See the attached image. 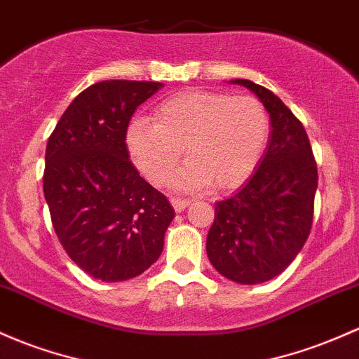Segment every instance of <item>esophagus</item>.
<instances>
[{
    "instance_id": "esophagus-1",
    "label": "esophagus",
    "mask_w": 359,
    "mask_h": 359,
    "mask_svg": "<svg viewBox=\"0 0 359 359\" xmlns=\"http://www.w3.org/2000/svg\"><path fill=\"white\" fill-rule=\"evenodd\" d=\"M173 210H175L177 212H182L186 208L189 206V201L187 199H179V198H172L170 199Z\"/></svg>"
}]
</instances>
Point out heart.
<instances>
[{
    "instance_id": "heart-1",
    "label": "heart",
    "mask_w": 359,
    "mask_h": 359,
    "mask_svg": "<svg viewBox=\"0 0 359 359\" xmlns=\"http://www.w3.org/2000/svg\"><path fill=\"white\" fill-rule=\"evenodd\" d=\"M269 119L257 98L189 90L177 93L126 131V147L137 170L155 186L170 180L184 156L189 163L175 177L186 191L212 184L218 191L242 186L261 160Z\"/></svg>"
}]
</instances>
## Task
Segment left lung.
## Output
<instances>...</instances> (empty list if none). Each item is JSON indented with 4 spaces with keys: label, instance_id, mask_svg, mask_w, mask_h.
<instances>
[{
    "label": "left lung",
    "instance_id": "left-lung-1",
    "mask_svg": "<svg viewBox=\"0 0 359 359\" xmlns=\"http://www.w3.org/2000/svg\"><path fill=\"white\" fill-rule=\"evenodd\" d=\"M249 88L269 114V141L257 168L228 199L216 203L206 240L210 262L240 285H259L281 274L303 249L313 219L318 175L302 122L271 90Z\"/></svg>",
    "mask_w": 359,
    "mask_h": 359
}]
</instances>
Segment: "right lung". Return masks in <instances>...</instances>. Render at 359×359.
Here are the masks:
<instances>
[{
    "instance_id": "1",
    "label": "right lung",
    "mask_w": 359,
    "mask_h": 359,
    "mask_svg": "<svg viewBox=\"0 0 359 359\" xmlns=\"http://www.w3.org/2000/svg\"><path fill=\"white\" fill-rule=\"evenodd\" d=\"M163 83L107 80L65 110L46 148L44 196L66 254L92 278L119 283L161 255L175 211L129 160L135 110Z\"/></svg>"
}]
</instances>
